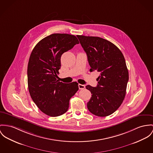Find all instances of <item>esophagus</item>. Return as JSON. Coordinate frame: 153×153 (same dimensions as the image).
<instances>
[{"mask_svg": "<svg viewBox=\"0 0 153 153\" xmlns=\"http://www.w3.org/2000/svg\"><path fill=\"white\" fill-rule=\"evenodd\" d=\"M79 88L80 90H82L84 88H85V85L83 84H79Z\"/></svg>", "mask_w": 153, "mask_h": 153, "instance_id": "obj_1", "label": "esophagus"}]
</instances>
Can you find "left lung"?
Instances as JSON below:
<instances>
[{
	"label": "left lung",
	"instance_id": "1",
	"mask_svg": "<svg viewBox=\"0 0 153 153\" xmlns=\"http://www.w3.org/2000/svg\"><path fill=\"white\" fill-rule=\"evenodd\" d=\"M77 36L87 55L90 71L100 73L97 86L85 87L92 94L87 108L96 116L107 117L118 109L126 95L129 73L125 59L120 49L106 39Z\"/></svg>",
	"mask_w": 153,
	"mask_h": 153
}]
</instances>
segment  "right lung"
<instances>
[{
    "mask_svg": "<svg viewBox=\"0 0 153 153\" xmlns=\"http://www.w3.org/2000/svg\"><path fill=\"white\" fill-rule=\"evenodd\" d=\"M78 44L74 35L53 34L41 39L31 53L27 68L29 93L38 108L48 116L66 112L70 99L79 90L77 82L57 80L62 55Z\"/></svg>",
    "mask_w": 153,
    "mask_h": 153,
    "instance_id": "add662e5",
    "label": "right lung"
}]
</instances>
